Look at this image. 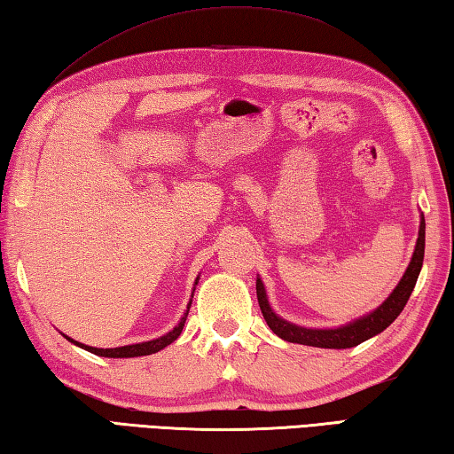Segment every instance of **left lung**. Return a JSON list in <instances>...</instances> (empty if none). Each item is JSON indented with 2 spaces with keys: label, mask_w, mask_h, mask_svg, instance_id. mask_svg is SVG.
Masks as SVG:
<instances>
[{
  "label": "left lung",
  "mask_w": 454,
  "mask_h": 454,
  "mask_svg": "<svg viewBox=\"0 0 454 454\" xmlns=\"http://www.w3.org/2000/svg\"><path fill=\"white\" fill-rule=\"evenodd\" d=\"M425 259V217L420 215V225H419V237L415 245V253H412L411 263L407 271L401 277V281L396 283L391 295H388L383 303L377 309H372L371 313L359 317V319H353L340 327H331V329H313V327H301L291 321H285L283 317L273 311L271 303H269L265 285L257 277V299L261 313H263L265 321L277 337L283 340H289V343H299V345H309V347H321V348H351L361 345L363 340L383 333L388 325H391L396 317L407 305L412 289H415L420 267H423Z\"/></svg>",
  "instance_id": "left-lung-1"
}]
</instances>
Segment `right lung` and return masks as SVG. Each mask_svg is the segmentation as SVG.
<instances>
[{"label":"right lung","instance_id":"obj_1","mask_svg":"<svg viewBox=\"0 0 454 454\" xmlns=\"http://www.w3.org/2000/svg\"><path fill=\"white\" fill-rule=\"evenodd\" d=\"M199 283V277L195 279V285ZM195 285H193V293H195ZM193 293H191V299H193ZM189 307H191V301L187 303V309L185 313H183V317L179 319V323L175 325V327L165 333V335L157 337V339H151V340H143V343H135V345H125V347H115V348H99V347H90V345H83L79 343V340H74L67 335L66 337L69 343H74L77 347L85 348V351H90L93 355L98 356H109V359H131V356H143V355H153L157 351H161V348H165L167 345H171L175 339H177L181 335L183 327H185V321H187V315H189Z\"/></svg>","mask_w":454,"mask_h":454}]
</instances>
